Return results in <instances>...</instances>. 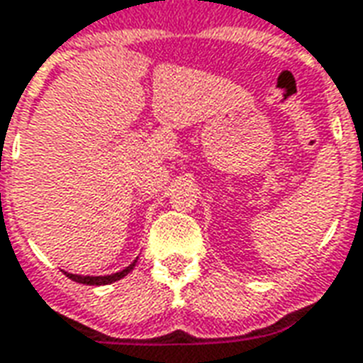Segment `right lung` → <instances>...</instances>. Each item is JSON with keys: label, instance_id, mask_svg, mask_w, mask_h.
<instances>
[{"label": "right lung", "instance_id": "right-lung-1", "mask_svg": "<svg viewBox=\"0 0 363 363\" xmlns=\"http://www.w3.org/2000/svg\"><path fill=\"white\" fill-rule=\"evenodd\" d=\"M136 259H133V264H128L125 269H121V272H117V274H109V276H78V274H68V272H64V274H66V277H70L72 281H76V284L107 285V284H113V281H117V279H121V277H125L128 272H133V268L136 266Z\"/></svg>", "mask_w": 363, "mask_h": 363}]
</instances>
